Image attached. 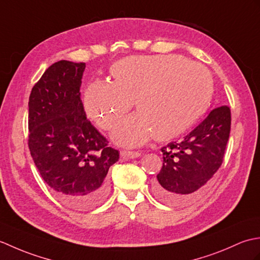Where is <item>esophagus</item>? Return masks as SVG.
<instances>
[{"instance_id":"obj_1","label":"esophagus","mask_w":260,"mask_h":260,"mask_svg":"<svg viewBox=\"0 0 260 260\" xmlns=\"http://www.w3.org/2000/svg\"><path fill=\"white\" fill-rule=\"evenodd\" d=\"M141 153L140 152H132V151H123L120 153V157L121 159H132V158H136L140 157Z\"/></svg>"}]
</instances>
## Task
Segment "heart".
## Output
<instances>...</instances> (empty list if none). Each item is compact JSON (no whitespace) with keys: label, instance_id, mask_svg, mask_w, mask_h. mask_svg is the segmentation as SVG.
I'll return each mask as SVG.
<instances>
[{"label":"heart","instance_id":"heart-1","mask_svg":"<svg viewBox=\"0 0 260 260\" xmlns=\"http://www.w3.org/2000/svg\"><path fill=\"white\" fill-rule=\"evenodd\" d=\"M112 82L93 81L84 93L88 117L108 131L129 112L112 133L116 144L136 147L153 136L170 141L184 134L211 103L213 79L209 70L178 54L129 56L110 67Z\"/></svg>","mask_w":260,"mask_h":260}]
</instances>
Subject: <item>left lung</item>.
<instances>
[{
  "instance_id": "1",
  "label": "left lung",
  "mask_w": 260,
  "mask_h": 260,
  "mask_svg": "<svg viewBox=\"0 0 260 260\" xmlns=\"http://www.w3.org/2000/svg\"><path fill=\"white\" fill-rule=\"evenodd\" d=\"M230 125V108L218 107L183 140L161 148L163 167L153 185L159 200L182 204L202 191L222 164Z\"/></svg>"
}]
</instances>
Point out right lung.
I'll list each match as a JSON object with an SVG mask.
<instances>
[{"label": "right lung", "instance_id": "1", "mask_svg": "<svg viewBox=\"0 0 260 260\" xmlns=\"http://www.w3.org/2000/svg\"><path fill=\"white\" fill-rule=\"evenodd\" d=\"M84 62L60 60L33 86L29 148L43 181L75 209L98 206L108 193L109 168L119 153L87 119L80 99Z\"/></svg>", "mask_w": 260, "mask_h": 260}]
</instances>
